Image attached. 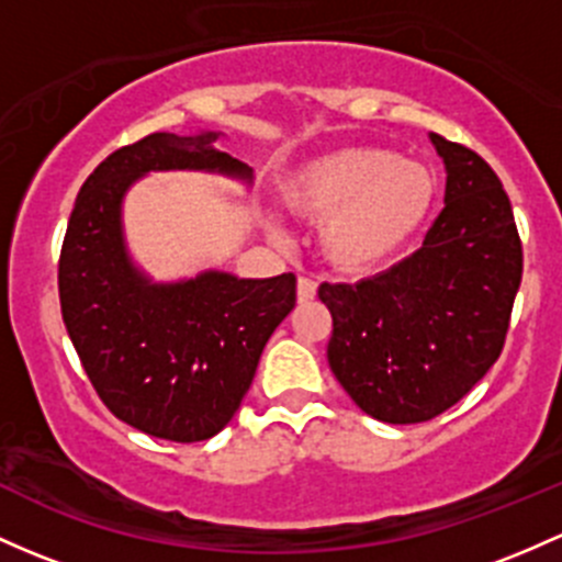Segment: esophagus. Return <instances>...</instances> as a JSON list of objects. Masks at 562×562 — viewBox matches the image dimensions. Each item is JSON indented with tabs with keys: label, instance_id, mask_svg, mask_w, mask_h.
Masks as SVG:
<instances>
[{
	"label": "esophagus",
	"instance_id": "esophagus-1",
	"mask_svg": "<svg viewBox=\"0 0 562 562\" xmlns=\"http://www.w3.org/2000/svg\"><path fill=\"white\" fill-rule=\"evenodd\" d=\"M316 289H318L316 281L300 276V279H297V300H300V303H311V300L316 297Z\"/></svg>",
	"mask_w": 562,
	"mask_h": 562
}]
</instances>
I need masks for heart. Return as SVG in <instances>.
<instances>
[{
  "mask_svg": "<svg viewBox=\"0 0 562 562\" xmlns=\"http://www.w3.org/2000/svg\"><path fill=\"white\" fill-rule=\"evenodd\" d=\"M437 177L391 149L351 147L289 173L281 198L292 214L322 220L318 249L342 273H370L394 259L424 227Z\"/></svg>",
  "mask_w": 562,
  "mask_h": 562,
  "instance_id": "obj_1",
  "label": "heart"
}]
</instances>
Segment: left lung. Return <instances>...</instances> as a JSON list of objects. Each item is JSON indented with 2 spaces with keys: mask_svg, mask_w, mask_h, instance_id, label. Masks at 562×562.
<instances>
[{
  "mask_svg": "<svg viewBox=\"0 0 562 562\" xmlns=\"http://www.w3.org/2000/svg\"><path fill=\"white\" fill-rule=\"evenodd\" d=\"M431 142L448 187L424 246L372 279L318 286L331 313V372L383 424L437 418L485 378L522 279L520 233L496 171L463 144Z\"/></svg>",
  "mask_w": 562,
  "mask_h": 562,
  "instance_id": "left-lung-1",
  "label": "left lung"
}]
</instances>
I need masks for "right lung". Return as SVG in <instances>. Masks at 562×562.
I'll return each mask as SVG.
<instances>
[{
	"instance_id": "1",
	"label": "right lung",
	"mask_w": 562,
	"mask_h": 562,
	"mask_svg": "<svg viewBox=\"0 0 562 562\" xmlns=\"http://www.w3.org/2000/svg\"><path fill=\"white\" fill-rule=\"evenodd\" d=\"M216 134H149L95 166L77 195L58 259L61 316L99 400L138 431L203 442L231 424L259 356L297 300L294 273H203L149 283L120 231L125 190L147 171H251L211 147Z\"/></svg>"
}]
</instances>
